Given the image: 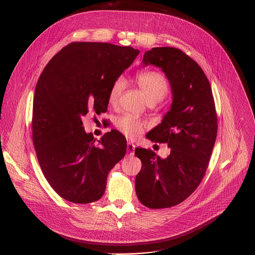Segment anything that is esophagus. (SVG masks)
Here are the masks:
<instances>
[{
    "instance_id": "1",
    "label": "esophagus",
    "mask_w": 255,
    "mask_h": 255,
    "mask_svg": "<svg viewBox=\"0 0 255 255\" xmlns=\"http://www.w3.org/2000/svg\"><path fill=\"white\" fill-rule=\"evenodd\" d=\"M134 150H135V145L132 142L127 143V154L129 156L134 155Z\"/></svg>"
}]
</instances>
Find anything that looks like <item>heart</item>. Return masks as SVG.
<instances>
[{
  "label": "heart",
  "mask_w": 255,
  "mask_h": 255,
  "mask_svg": "<svg viewBox=\"0 0 255 255\" xmlns=\"http://www.w3.org/2000/svg\"><path fill=\"white\" fill-rule=\"evenodd\" d=\"M139 86L147 104H156L160 102L168 92V83L165 77L158 71L149 70L140 72L136 77ZM124 81L122 78L117 79L110 88L108 95V102L115 106L123 91ZM115 126L119 132L127 138H137L146 129V123L131 115H123L117 118Z\"/></svg>",
  "instance_id": "1"
}]
</instances>
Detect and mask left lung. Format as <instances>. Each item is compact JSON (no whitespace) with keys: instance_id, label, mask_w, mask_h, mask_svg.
Wrapping results in <instances>:
<instances>
[{"instance_id":"left-lung-1","label":"left lung","mask_w":255,"mask_h":255,"mask_svg":"<svg viewBox=\"0 0 255 255\" xmlns=\"http://www.w3.org/2000/svg\"><path fill=\"white\" fill-rule=\"evenodd\" d=\"M142 64L159 67L171 88L169 111L146 136L167 143L170 153L160 158L150 149H135L142 162L135 190L144 206L169 208L190 197L205 175L217 137L215 102L203 69L181 50L154 47L144 53Z\"/></svg>"}]
</instances>
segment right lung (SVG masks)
Instances as JSON below:
<instances>
[{"label":"right lung","mask_w":255,"mask_h":255,"mask_svg":"<svg viewBox=\"0 0 255 255\" xmlns=\"http://www.w3.org/2000/svg\"><path fill=\"white\" fill-rule=\"evenodd\" d=\"M139 50L102 42H72L47 63L36 85L32 139L41 170L64 200L89 204L105 193L107 176L127 149L117 130L99 144L86 133L83 117L104 113L113 83Z\"/></svg>","instance_id":"1"}]
</instances>
